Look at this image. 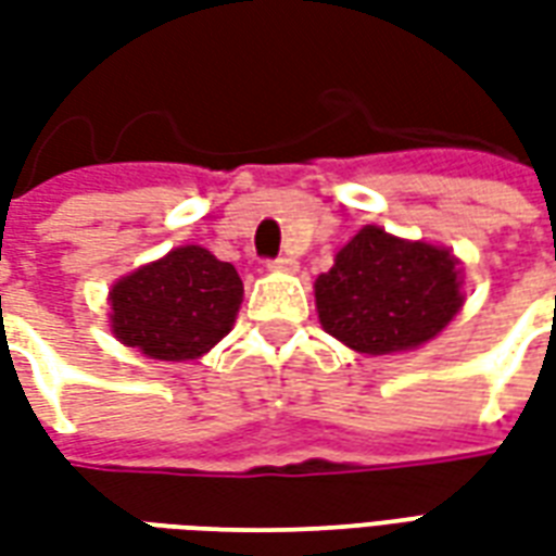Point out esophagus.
<instances>
[{
    "instance_id": "1",
    "label": "esophagus",
    "mask_w": 556,
    "mask_h": 556,
    "mask_svg": "<svg viewBox=\"0 0 556 556\" xmlns=\"http://www.w3.org/2000/svg\"><path fill=\"white\" fill-rule=\"evenodd\" d=\"M267 267H270V270H286V274H291V270H298V258H294V255H279V258H270Z\"/></svg>"
}]
</instances>
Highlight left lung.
Wrapping results in <instances>:
<instances>
[{
    "mask_svg": "<svg viewBox=\"0 0 556 556\" xmlns=\"http://www.w3.org/2000/svg\"><path fill=\"white\" fill-rule=\"evenodd\" d=\"M462 303V267L450 250L378 226H363L315 279L321 327L372 357L426 345Z\"/></svg>",
    "mask_w": 556,
    "mask_h": 556,
    "instance_id": "1",
    "label": "left lung"
}]
</instances>
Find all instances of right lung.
I'll return each mask as SVG.
<instances>
[{
	"label": "right lung",
	"mask_w": 556,
	"mask_h": 556,
	"mask_svg": "<svg viewBox=\"0 0 556 556\" xmlns=\"http://www.w3.org/2000/svg\"><path fill=\"white\" fill-rule=\"evenodd\" d=\"M241 301L235 265L187 243L115 282L110 327L151 361H195L229 333Z\"/></svg>",
	"instance_id": "1"
}]
</instances>
